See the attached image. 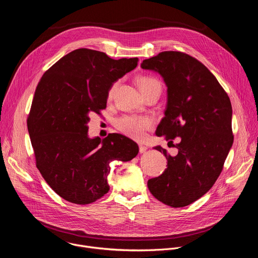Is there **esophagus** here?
<instances>
[{"mask_svg":"<svg viewBox=\"0 0 258 258\" xmlns=\"http://www.w3.org/2000/svg\"><path fill=\"white\" fill-rule=\"evenodd\" d=\"M147 149H148V148H147L146 146H144V145H139V151H140V153H145Z\"/></svg>","mask_w":258,"mask_h":258,"instance_id":"obj_1","label":"esophagus"}]
</instances>
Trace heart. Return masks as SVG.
Listing matches in <instances>:
<instances>
[{
	"instance_id": "1",
	"label": "heart",
	"mask_w": 258,
	"mask_h": 258,
	"mask_svg": "<svg viewBox=\"0 0 258 258\" xmlns=\"http://www.w3.org/2000/svg\"><path fill=\"white\" fill-rule=\"evenodd\" d=\"M138 84L143 95L153 90L161 91L160 82L152 77H141L138 80ZM119 82H115L108 91V98H112L118 88ZM115 125L122 134L135 139L142 140L145 138L147 131H149L154 125V120L150 116L146 115H123L119 117Z\"/></svg>"
}]
</instances>
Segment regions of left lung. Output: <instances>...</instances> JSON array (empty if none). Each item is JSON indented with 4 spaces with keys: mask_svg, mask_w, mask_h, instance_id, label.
I'll return each mask as SVG.
<instances>
[{
    "mask_svg": "<svg viewBox=\"0 0 258 258\" xmlns=\"http://www.w3.org/2000/svg\"><path fill=\"white\" fill-rule=\"evenodd\" d=\"M141 67L158 72L167 87L164 117L156 130L173 145L175 156L163 152L167 168L148 180L151 194L171 207L187 206L207 193L223 170L232 148V105L228 94L200 61L175 51L146 59Z\"/></svg>",
    "mask_w": 258,
    "mask_h": 258,
    "instance_id": "8db88e82",
    "label": "left lung"
}]
</instances>
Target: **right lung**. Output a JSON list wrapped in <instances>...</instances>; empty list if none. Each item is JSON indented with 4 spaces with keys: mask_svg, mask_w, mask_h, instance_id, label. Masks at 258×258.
I'll use <instances>...</instances> for the list:
<instances>
[{
    "mask_svg": "<svg viewBox=\"0 0 258 258\" xmlns=\"http://www.w3.org/2000/svg\"><path fill=\"white\" fill-rule=\"evenodd\" d=\"M138 58L114 60L103 52L78 49L50 67L35 89L27 128L36 167L63 199L90 204L109 191L110 162L139 153L133 140L109 134L89 138L90 115L106 108L108 91Z\"/></svg>",
    "mask_w": 258,
    "mask_h": 258,
    "instance_id": "obj_1",
    "label": "right lung"
}]
</instances>
